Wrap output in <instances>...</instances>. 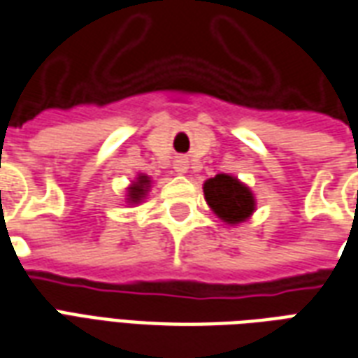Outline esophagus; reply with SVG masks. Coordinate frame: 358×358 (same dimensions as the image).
<instances>
[{"label":"esophagus","mask_w":358,"mask_h":358,"mask_svg":"<svg viewBox=\"0 0 358 358\" xmlns=\"http://www.w3.org/2000/svg\"><path fill=\"white\" fill-rule=\"evenodd\" d=\"M187 169H189V164H187L186 157H178V159L174 161V172H176V174H186Z\"/></svg>","instance_id":"34e87169"}]
</instances>
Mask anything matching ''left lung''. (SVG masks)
<instances>
[{
    "label": "left lung",
    "instance_id": "left-lung-1",
    "mask_svg": "<svg viewBox=\"0 0 358 358\" xmlns=\"http://www.w3.org/2000/svg\"><path fill=\"white\" fill-rule=\"evenodd\" d=\"M205 201L224 224L238 226L255 213L257 201L248 184L232 174L220 172L203 184Z\"/></svg>",
    "mask_w": 358,
    "mask_h": 358
}]
</instances>
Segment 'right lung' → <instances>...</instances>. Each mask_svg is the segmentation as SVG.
<instances>
[{
	"label": "right lung",
	"instance_id": "right-lung-1",
	"mask_svg": "<svg viewBox=\"0 0 358 358\" xmlns=\"http://www.w3.org/2000/svg\"><path fill=\"white\" fill-rule=\"evenodd\" d=\"M126 203L128 205H140L145 197H148L149 189H151V178L148 174H138L136 180H132V184L126 187Z\"/></svg>",
	"mask_w": 358,
	"mask_h": 358
}]
</instances>
